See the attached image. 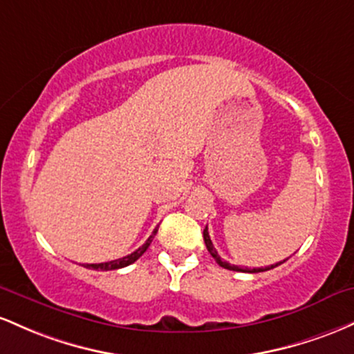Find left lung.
Here are the masks:
<instances>
[{
	"instance_id": "obj_1",
	"label": "left lung",
	"mask_w": 354,
	"mask_h": 354,
	"mask_svg": "<svg viewBox=\"0 0 354 354\" xmlns=\"http://www.w3.org/2000/svg\"><path fill=\"white\" fill-rule=\"evenodd\" d=\"M204 242H205V245H207V251L210 252V256L214 257V259H216V263L221 266V268H224V269H229V271H239V272H264V271H269V269H274V268H277V266L279 264H283V263H276V264H271V266H268V268H254V269H249V268H239V266H234V264H229L227 261H222L221 259V256L219 254H217V251H216V248H214V244H212V241H210V236H209V232H207V227L204 229Z\"/></svg>"
}]
</instances>
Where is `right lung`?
<instances>
[{"instance_id": "obj_1", "label": "right lung", "mask_w": 354, "mask_h": 354, "mask_svg": "<svg viewBox=\"0 0 354 354\" xmlns=\"http://www.w3.org/2000/svg\"><path fill=\"white\" fill-rule=\"evenodd\" d=\"M157 234V227L153 229L152 236L149 237V239L145 241L144 245H140V248L137 249V251H133L132 254H129V256L125 257H120V259H115V261H109V263H98V264H83V268L86 269H95V271H115V269H122V268H127V266L133 264L135 261L138 259V257L144 254L147 249H149L150 242L153 241V237H156Z\"/></svg>"}]
</instances>
